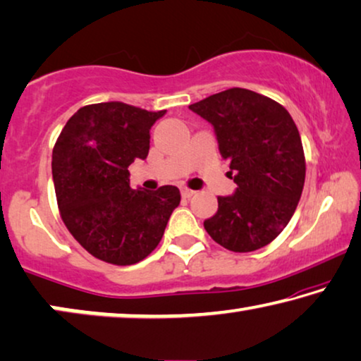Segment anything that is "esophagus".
<instances>
[{
  "label": "esophagus",
  "instance_id": "esophagus-1",
  "mask_svg": "<svg viewBox=\"0 0 361 361\" xmlns=\"http://www.w3.org/2000/svg\"><path fill=\"white\" fill-rule=\"evenodd\" d=\"M193 193H195V192L190 190V189H180V195L184 197V198H190Z\"/></svg>",
  "mask_w": 361,
  "mask_h": 361
}]
</instances>
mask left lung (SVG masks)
I'll list each match as a JSON object with an SVG mask.
<instances>
[{
    "instance_id": "8db88e82",
    "label": "left lung",
    "mask_w": 361,
    "mask_h": 361,
    "mask_svg": "<svg viewBox=\"0 0 361 361\" xmlns=\"http://www.w3.org/2000/svg\"><path fill=\"white\" fill-rule=\"evenodd\" d=\"M189 109L213 125L238 185L233 195L218 197V212L203 226L233 252L264 247L288 224L305 185V151L293 118L279 102L243 87Z\"/></svg>"
}]
</instances>
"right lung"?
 <instances>
[{
  "mask_svg": "<svg viewBox=\"0 0 361 361\" xmlns=\"http://www.w3.org/2000/svg\"><path fill=\"white\" fill-rule=\"evenodd\" d=\"M166 111L118 101L91 104L68 120L51 154L56 202L73 238L114 265L143 260L159 244L180 193L133 190L128 166L146 159L149 130Z\"/></svg>",
  "mask_w": 361,
  "mask_h": 361,
  "instance_id": "add662e5",
  "label": "right lung"
}]
</instances>
